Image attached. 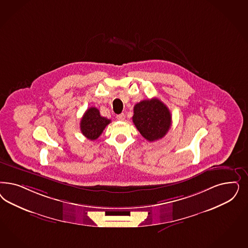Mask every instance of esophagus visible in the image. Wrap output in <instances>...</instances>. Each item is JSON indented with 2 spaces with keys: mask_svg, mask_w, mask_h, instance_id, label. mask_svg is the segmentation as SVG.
Masks as SVG:
<instances>
[{
  "mask_svg": "<svg viewBox=\"0 0 248 248\" xmlns=\"http://www.w3.org/2000/svg\"><path fill=\"white\" fill-rule=\"evenodd\" d=\"M117 119L120 120V121H123V120H125V114H124V113H121L120 115H118V116H117Z\"/></svg>",
  "mask_w": 248,
  "mask_h": 248,
  "instance_id": "obj_1",
  "label": "esophagus"
}]
</instances>
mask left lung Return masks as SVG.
<instances>
[{"mask_svg":"<svg viewBox=\"0 0 248 248\" xmlns=\"http://www.w3.org/2000/svg\"><path fill=\"white\" fill-rule=\"evenodd\" d=\"M132 121L142 137L149 141H155L167 134L171 116L166 105L158 98H152L135 105Z\"/></svg>","mask_w":248,"mask_h":248,"instance_id":"1","label":"left lung"}]
</instances>
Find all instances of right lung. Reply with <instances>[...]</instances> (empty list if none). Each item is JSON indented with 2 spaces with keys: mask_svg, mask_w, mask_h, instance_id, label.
<instances>
[{
  "mask_svg": "<svg viewBox=\"0 0 248 248\" xmlns=\"http://www.w3.org/2000/svg\"><path fill=\"white\" fill-rule=\"evenodd\" d=\"M111 120L100 116L99 110L96 108H89L85 112L80 121V129L82 134L90 140H95L101 135L105 128Z\"/></svg>",
  "mask_w": 248,
  "mask_h": 248,
  "instance_id": "add662e5",
  "label": "right lung"
}]
</instances>
